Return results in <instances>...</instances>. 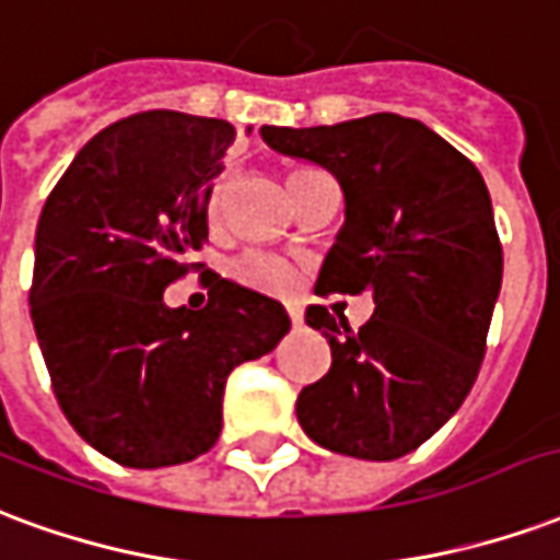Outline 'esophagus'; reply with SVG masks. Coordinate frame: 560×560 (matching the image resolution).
I'll list each match as a JSON object with an SVG mask.
<instances>
[{
    "label": "esophagus",
    "instance_id": "obj_1",
    "mask_svg": "<svg viewBox=\"0 0 560 560\" xmlns=\"http://www.w3.org/2000/svg\"><path fill=\"white\" fill-rule=\"evenodd\" d=\"M285 313H289L292 325H301V319H304V313H301V304H298V301H285Z\"/></svg>",
    "mask_w": 560,
    "mask_h": 560
}]
</instances>
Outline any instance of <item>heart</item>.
Wrapping results in <instances>:
<instances>
[{
    "label": "heart",
    "mask_w": 560,
    "mask_h": 560,
    "mask_svg": "<svg viewBox=\"0 0 560 560\" xmlns=\"http://www.w3.org/2000/svg\"><path fill=\"white\" fill-rule=\"evenodd\" d=\"M316 173V170H295V173H289V185L298 182V178H304V175ZM220 196H223V185L214 187V196H211V214H218L220 211ZM232 275L235 280L244 285H250L256 292H285L289 283H292V265L280 259V256H271V253H262V250H250L241 256L238 262L232 265Z\"/></svg>",
    "instance_id": "1"
}]
</instances>
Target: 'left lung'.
<instances>
[{
	"instance_id": "left-lung-1",
	"label": "left lung",
	"mask_w": 560,
	"mask_h": 560,
	"mask_svg": "<svg viewBox=\"0 0 560 560\" xmlns=\"http://www.w3.org/2000/svg\"><path fill=\"white\" fill-rule=\"evenodd\" d=\"M259 133L280 154L325 166L346 196L316 292L375 301L358 330L322 304L307 307L330 370L298 394V423L342 456L399 459L456 415L487 352L504 256L483 175L397 113Z\"/></svg>"
}]
</instances>
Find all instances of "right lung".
<instances>
[{"label": "right lung", "mask_w": 560, "mask_h": 560, "mask_svg": "<svg viewBox=\"0 0 560 560\" xmlns=\"http://www.w3.org/2000/svg\"><path fill=\"white\" fill-rule=\"evenodd\" d=\"M232 142L223 118H121L85 142L40 211L28 310L52 394L118 465L163 468L211 451L226 375L292 325L280 301L214 271L202 310L163 304L166 285L199 271Z\"/></svg>", "instance_id": "obj_1"}]
</instances>
